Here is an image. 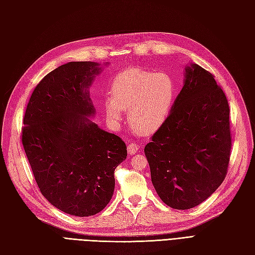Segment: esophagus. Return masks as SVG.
<instances>
[{
	"mask_svg": "<svg viewBox=\"0 0 255 255\" xmlns=\"http://www.w3.org/2000/svg\"><path fill=\"white\" fill-rule=\"evenodd\" d=\"M138 151H139V146H138L137 144H135V143H129V144L128 145V153L129 155H134V154H136Z\"/></svg>",
	"mask_w": 255,
	"mask_h": 255,
	"instance_id": "34e87169",
	"label": "esophagus"
}]
</instances>
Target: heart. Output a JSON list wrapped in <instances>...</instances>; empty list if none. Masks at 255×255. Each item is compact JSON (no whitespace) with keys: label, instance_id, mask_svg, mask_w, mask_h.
I'll return each instance as SVG.
<instances>
[{"label":"heart","instance_id":"b5f03b06","mask_svg":"<svg viewBox=\"0 0 255 255\" xmlns=\"http://www.w3.org/2000/svg\"><path fill=\"white\" fill-rule=\"evenodd\" d=\"M175 83L164 72L153 73L131 68L114 79L112 98L104 101V112L114 125L122 120V111H128V122L142 134L159 129L168 117L175 98Z\"/></svg>","mask_w":255,"mask_h":255}]
</instances>
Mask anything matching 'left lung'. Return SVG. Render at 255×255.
Returning <instances> with one entry per match:
<instances>
[{
	"instance_id": "obj_1",
	"label": "left lung",
	"mask_w": 255,
	"mask_h": 255,
	"mask_svg": "<svg viewBox=\"0 0 255 255\" xmlns=\"http://www.w3.org/2000/svg\"><path fill=\"white\" fill-rule=\"evenodd\" d=\"M229 113L213 75L187 65L168 118L144 147L152 183L165 205L194 208L221 186L230 160Z\"/></svg>"
}]
</instances>
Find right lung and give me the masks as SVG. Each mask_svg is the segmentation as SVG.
Instances as JSON below:
<instances>
[{"mask_svg":"<svg viewBox=\"0 0 255 255\" xmlns=\"http://www.w3.org/2000/svg\"><path fill=\"white\" fill-rule=\"evenodd\" d=\"M103 65L68 62L47 74L32 92L24 116L22 143L38 187L49 203L84 217L107 207L114 172L126 160L124 140L92 121L90 87Z\"/></svg>","mask_w":255,"mask_h":255,"instance_id":"obj_1","label":"right lung"}]
</instances>
